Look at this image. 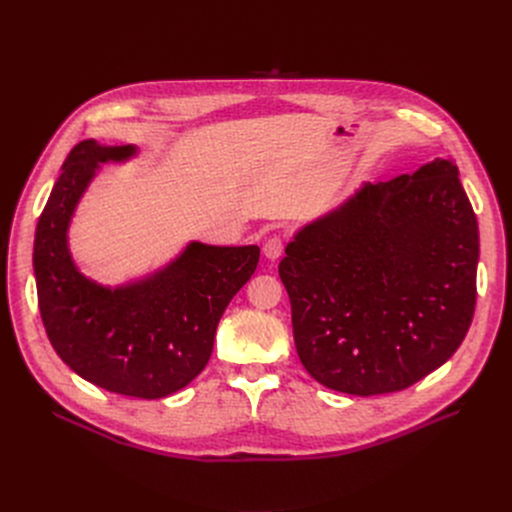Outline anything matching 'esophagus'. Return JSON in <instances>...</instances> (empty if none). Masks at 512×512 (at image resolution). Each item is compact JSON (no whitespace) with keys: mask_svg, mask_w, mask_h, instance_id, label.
Wrapping results in <instances>:
<instances>
[{"mask_svg":"<svg viewBox=\"0 0 512 512\" xmlns=\"http://www.w3.org/2000/svg\"><path fill=\"white\" fill-rule=\"evenodd\" d=\"M282 251H284V238L282 236H272V238L265 240L263 255L270 261H276L282 255Z\"/></svg>","mask_w":512,"mask_h":512,"instance_id":"1","label":"esophagus"}]
</instances>
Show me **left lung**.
Here are the masks:
<instances>
[{
	"instance_id": "8db88e82",
	"label": "left lung",
	"mask_w": 512,
	"mask_h": 512,
	"mask_svg": "<svg viewBox=\"0 0 512 512\" xmlns=\"http://www.w3.org/2000/svg\"><path fill=\"white\" fill-rule=\"evenodd\" d=\"M477 259V220L452 159L365 182L301 228L280 261L301 363L344 394L413 386L461 346Z\"/></svg>"
}]
</instances>
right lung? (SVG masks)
I'll list each match as a JSON object with an SVG mask.
<instances>
[{
	"label": "right lung",
	"mask_w": 512,
	"mask_h": 512,
	"mask_svg": "<svg viewBox=\"0 0 512 512\" xmlns=\"http://www.w3.org/2000/svg\"><path fill=\"white\" fill-rule=\"evenodd\" d=\"M137 147L80 141L41 213L33 267L43 326L60 359L80 378L134 398H164L205 369L220 317L249 282L259 247L191 242L164 270L124 286L78 272L68 226L99 164L126 161Z\"/></svg>",
	"instance_id": "right-lung-1"
}]
</instances>
